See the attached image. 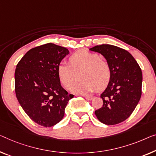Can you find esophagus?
I'll use <instances>...</instances> for the list:
<instances>
[{
	"label": "esophagus",
	"instance_id": "1",
	"mask_svg": "<svg viewBox=\"0 0 156 156\" xmlns=\"http://www.w3.org/2000/svg\"><path fill=\"white\" fill-rule=\"evenodd\" d=\"M83 97H84L85 99H87V100H92V99L94 98V96H87V95H84Z\"/></svg>",
	"mask_w": 156,
	"mask_h": 156
}]
</instances>
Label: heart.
Instances as JSON below:
<instances>
[{
    "label": "heart",
    "instance_id": "heart-1",
    "mask_svg": "<svg viewBox=\"0 0 156 156\" xmlns=\"http://www.w3.org/2000/svg\"><path fill=\"white\" fill-rule=\"evenodd\" d=\"M57 74L61 83L67 89L72 87L73 93L87 94L95 90L105 89L111 78L108 62L100 56L86 50H79L69 57V64L62 63L57 66Z\"/></svg>",
    "mask_w": 156,
    "mask_h": 156
}]
</instances>
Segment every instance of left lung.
<instances>
[{
	"label": "left lung",
	"mask_w": 156,
	"mask_h": 156,
	"mask_svg": "<svg viewBox=\"0 0 156 156\" xmlns=\"http://www.w3.org/2000/svg\"><path fill=\"white\" fill-rule=\"evenodd\" d=\"M89 50L105 58L111 71L107 87L101 94L103 106L95 111L99 121L112 125L129 117L141 96L142 73L139 64L127 50L111 45L94 46Z\"/></svg>",
	"instance_id": "8db88e82"
}]
</instances>
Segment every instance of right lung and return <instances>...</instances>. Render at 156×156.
Segmentation results:
<instances>
[{"label": "right lung", "mask_w": 156, "mask_h": 156, "mask_svg": "<svg viewBox=\"0 0 156 156\" xmlns=\"http://www.w3.org/2000/svg\"><path fill=\"white\" fill-rule=\"evenodd\" d=\"M69 54L67 48L47 43L32 48L16 67L15 93L19 103L31 119L50 127L61 121L73 95L62 87L57 66Z\"/></svg>", "instance_id": "obj_1"}]
</instances>
